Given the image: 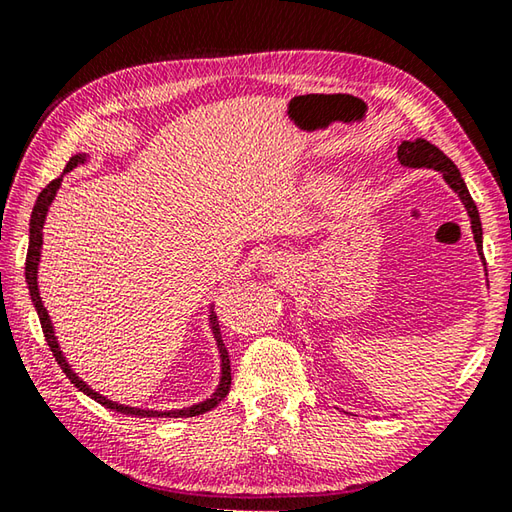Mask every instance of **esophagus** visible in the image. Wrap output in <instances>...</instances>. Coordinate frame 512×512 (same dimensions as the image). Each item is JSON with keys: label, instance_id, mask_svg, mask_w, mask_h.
Wrapping results in <instances>:
<instances>
[{"label": "esophagus", "instance_id": "1", "mask_svg": "<svg viewBox=\"0 0 512 512\" xmlns=\"http://www.w3.org/2000/svg\"><path fill=\"white\" fill-rule=\"evenodd\" d=\"M266 268H268V271H275V268H277V262H275V257H268L266 259V264H264Z\"/></svg>", "mask_w": 512, "mask_h": 512}]
</instances>
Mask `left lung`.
<instances>
[{"label":"left lung","mask_w":512,"mask_h":512,"mask_svg":"<svg viewBox=\"0 0 512 512\" xmlns=\"http://www.w3.org/2000/svg\"><path fill=\"white\" fill-rule=\"evenodd\" d=\"M398 161L407 167H434L436 172L443 174V179L448 181L450 188L459 194V199L463 201V206L468 210V217L472 221V232H475V244L479 255L483 257V235H481V219H479V210L472 201L470 192L466 188V181L461 179L459 167L454 165L448 156H445L439 147L432 145L425 138H416V141H403L398 145Z\"/></svg>","instance_id":"obj_1"}]
</instances>
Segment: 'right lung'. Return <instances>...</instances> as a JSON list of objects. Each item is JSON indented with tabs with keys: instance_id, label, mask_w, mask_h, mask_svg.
Returning a JSON list of instances; mask_svg holds the SVG:
<instances>
[{
	"instance_id": "right-lung-1",
	"label": "right lung",
	"mask_w": 512,
	"mask_h": 512,
	"mask_svg": "<svg viewBox=\"0 0 512 512\" xmlns=\"http://www.w3.org/2000/svg\"><path fill=\"white\" fill-rule=\"evenodd\" d=\"M85 161V156L76 154L71 156L67 167H64V172H69L76 167L78 163ZM60 181L62 176L58 179H53L46 188L40 192V197H37L33 212H31V235H29V253H26V282H29V291H31V300L37 309V315H40V324H42V331H44V338H46V345H49L53 358L58 360V365L62 367L64 374L71 380L73 385H76L80 392H85L87 396L94 398L100 405H105L107 410H114L120 414H129V416H138V418H188V416H199V414H206L210 412L212 407H217L230 392V383H232V376H230V358H228V349L224 345V340H221V331H219V322H217V315H212L210 322H212V333H215L217 338V345H219V353H221V383L217 387V392L212 394L208 401H203L199 405H192V407H183V410H172V412H150V410H136V407H125V405H118L114 401H109V398L100 396L98 392H94L89 385L82 383V380L73 374L69 362L64 360L62 351L58 347V340H55V333L51 327V320H49V313H46L44 304H42V297H40V288H37V262H40V248H42V226H44V217H46V210H49L51 201L55 197V192L60 188Z\"/></svg>"
}]
</instances>
